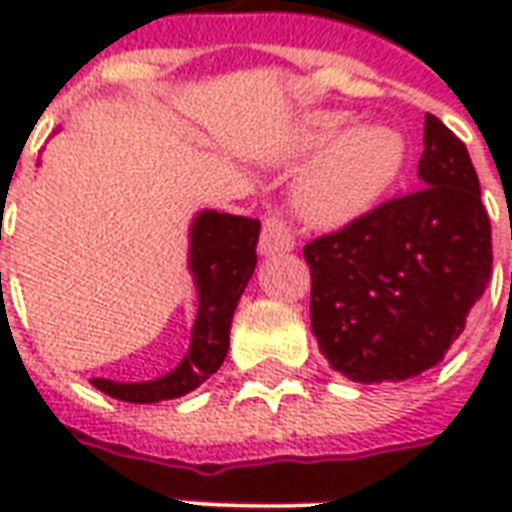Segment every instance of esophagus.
I'll return each instance as SVG.
<instances>
[{
    "label": "esophagus",
    "mask_w": 512,
    "mask_h": 512,
    "mask_svg": "<svg viewBox=\"0 0 512 512\" xmlns=\"http://www.w3.org/2000/svg\"><path fill=\"white\" fill-rule=\"evenodd\" d=\"M296 246L293 241V235L285 227L282 219L277 216H268L266 222H263V233H260V244H257V252L260 255H279V252H290Z\"/></svg>",
    "instance_id": "34e87169"
}]
</instances>
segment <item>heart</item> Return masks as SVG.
Returning <instances> with one entry per match:
<instances>
[{
  "instance_id": "obj_1",
  "label": "heart",
  "mask_w": 512,
  "mask_h": 512,
  "mask_svg": "<svg viewBox=\"0 0 512 512\" xmlns=\"http://www.w3.org/2000/svg\"><path fill=\"white\" fill-rule=\"evenodd\" d=\"M277 161L299 169L290 205L315 230H345L376 211L403 175L408 142L395 126L359 123L348 112H312L290 128Z\"/></svg>"
}]
</instances>
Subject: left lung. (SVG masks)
I'll return each instance as SVG.
<instances>
[{"mask_svg":"<svg viewBox=\"0 0 512 512\" xmlns=\"http://www.w3.org/2000/svg\"><path fill=\"white\" fill-rule=\"evenodd\" d=\"M422 145V189L304 246L312 334L356 384L439 365L491 279V222L469 150L433 115Z\"/></svg>","mask_w":512,"mask_h":512,"instance_id":"left-lung-1","label":"left lung"}]
</instances>
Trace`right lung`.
Masks as SVG:
<instances>
[{
	"instance_id": "add662e5",
	"label": "right lung",
	"mask_w": 512,
	"mask_h": 512,
	"mask_svg": "<svg viewBox=\"0 0 512 512\" xmlns=\"http://www.w3.org/2000/svg\"><path fill=\"white\" fill-rule=\"evenodd\" d=\"M260 222L219 211H200L189 227V271L197 288L191 343L175 370L153 381L93 378L95 389L126 403H161L189 395L222 367L230 348L233 312L257 266Z\"/></svg>"
}]
</instances>
